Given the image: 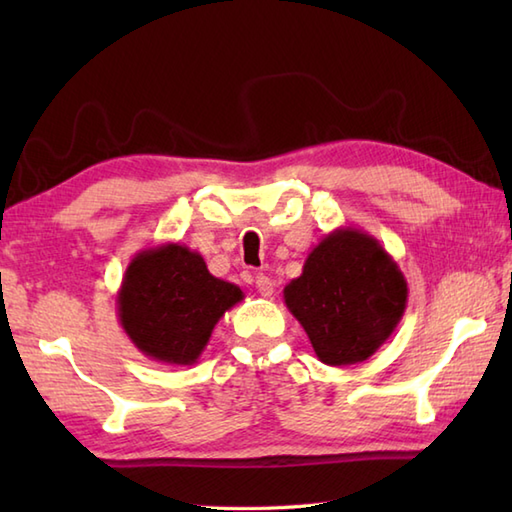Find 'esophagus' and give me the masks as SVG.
<instances>
[{
  "label": "esophagus",
  "instance_id": "obj_1",
  "mask_svg": "<svg viewBox=\"0 0 512 512\" xmlns=\"http://www.w3.org/2000/svg\"><path fill=\"white\" fill-rule=\"evenodd\" d=\"M255 286H257V290H259V295L262 297H273V292H275V281L270 279V277H266V275H257L255 277Z\"/></svg>",
  "mask_w": 512,
  "mask_h": 512
}]
</instances>
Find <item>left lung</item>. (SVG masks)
Instances as JSON below:
<instances>
[{
    "instance_id": "left-lung-1",
    "label": "left lung",
    "mask_w": 512,
    "mask_h": 512,
    "mask_svg": "<svg viewBox=\"0 0 512 512\" xmlns=\"http://www.w3.org/2000/svg\"><path fill=\"white\" fill-rule=\"evenodd\" d=\"M407 279L376 237L339 226L314 246L284 301L314 354L332 367L367 361L407 308Z\"/></svg>"
}]
</instances>
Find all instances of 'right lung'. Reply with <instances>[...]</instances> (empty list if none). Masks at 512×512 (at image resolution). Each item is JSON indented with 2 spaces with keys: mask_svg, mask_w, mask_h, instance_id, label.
<instances>
[{
  "mask_svg": "<svg viewBox=\"0 0 512 512\" xmlns=\"http://www.w3.org/2000/svg\"><path fill=\"white\" fill-rule=\"evenodd\" d=\"M244 299L182 244L145 248L129 262L116 295L121 328L151 361L193 365L224 314Z\"/></svg>",
  "mask_w": 512,
  "mask_h": 512,
  "instance_id": "right-lung-1",
  "label": "right lung"
}]
</instances>
